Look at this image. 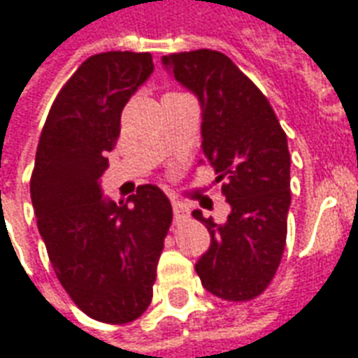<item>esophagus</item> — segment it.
<instances>
[{"mask_svg":"<svg viewBox=\"0 0 358 358\" xmlns=\"http://www.w3.org/2000/svg\"><path fill=\"white\" fill-rule=\"evenodd\" d=\"M172 213H174V222H184L189 217V209H187L186 203L178 201V199H172Z\"/></svg>","mask_w":358,"mask_h":358,"instance_id":"obj_1","label":"esophagus"}]
</instances>
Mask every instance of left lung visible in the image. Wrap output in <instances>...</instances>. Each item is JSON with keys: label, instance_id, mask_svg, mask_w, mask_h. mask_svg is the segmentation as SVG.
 Instances as JSON below:
<instances>
[{"label": "left lung", "instance_id": "obj_1", "mask_svg": "<svg viewBox=\"0 0 358 358\" xmlns=\"http://www.w3.org/2000/svg\"><path fill=\"white\" fill-rule=\"evenodd\" d=\"M163 65L199 99L203 153L232 209L224 224L194 210L210 234V248L195 263L197 276L220 299H255L285 248L292 203L285 132L263 92L224 53H172Z\"/></svg>", "mask_w": 358, "mask_h": 358}]
</instances>
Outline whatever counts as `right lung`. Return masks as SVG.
Instances as JSON below:
<instances>
[{
  "instance_id": "right-lung-1",
  "label": "right lung",
  "mask_w": 358,
  "mask_h": 358,
  "mask_svg": "<svg viewBox=\"0 0 358 358\" xmlns=\"http://www.w3.org/2000/svg\"><path fill=\"white\" fill-rule=\"evenodd\" d=\"M153 73V57L107 51L86 59L45 118L30 197L59 282L90 318L126 324L145 313L172 222L153 184L128 199L103 197L99 178L120 136V113Z\"/></svg>"
}]
</instances>
